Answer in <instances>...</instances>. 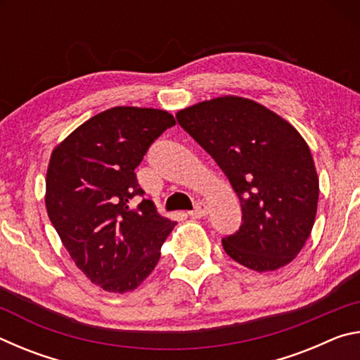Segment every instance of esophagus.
Masks as SVG:
<instances>
[{"label":"esophagus","mask_w":360,"mask_h":360,"mask_svg":"<svg viewBox=\"0 0 360 360\" xmlns=\"http://www.w3.org/2000/svg\"><path fill=\"white\" fill-rule=\"evenodd\" d=\"M206 214H208V206H206V203L200 202L195 205V208L192 211H188V216L191 217H195V219H200V217H205Z\"/></svg>","instance_id":"34e87169"}]
</instances>
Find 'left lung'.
Segmentation results:
<instances>
[{
    "mask_svg": "<svg viewBox=\"0 0 360 360\" xmlns=\"http://www.w3.org/2000/svg\"><path fill=\"white\" fill-rule=\"evenodd\" d=\"M227 176L241 203V225L224 251L255 271L278 270L300 252L314 225L319 179L308 144L259 103L221 96L176 115Z\"/></svg>",
    "mask_w": 360,
    "mask_h": 360,
    "instance_id": "left-lung-1",
    "label": "left lung"
}]
</instances>
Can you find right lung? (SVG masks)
Returning <instances> with one entry per match:
<instances>
[{"mask_svg":"<svg viewBox=\"0 0 360 360\" xmlns=\"http://www.w3.org/2000/svg\"><path fill=\"white\" fill-rule=\"evenodd\" d=\"M174 124L160 109L117 106L77 127L52 152L49 219L79 270L108 292L136 289L174 227L144 198L135 173L150 144Z\"/></svg>","mask_w":360,"mask_h":360,"instance_id":"obj_1","label":"right lung"}]
</instances>
